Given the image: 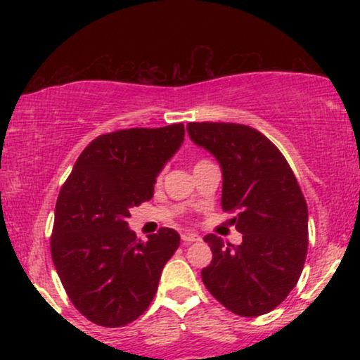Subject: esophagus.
Returning <instances> with one entry per match:
<instances>
[{
    "mask_svg": "<svg viewBox=\"0 0 360 360\" xmlns=\"http://www.w3.org/2000/svg\"><path fill=\"white\" fill-rule=\"evenodd\" d=\"M181 238H183L184 243H191V242H198L201 240V237L198 233H193V232H184L181 235Z\"/></svg>",
    "mask_w": 360,
    "mask_h": 360,
    "instance_id": "obj_1",
    "label": "esophagus"
}]
</instances>
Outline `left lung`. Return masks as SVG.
Here are the masks:
<instances>
[{
    "mask_svg": "<svg viewBox=\"0 0 360 360\" xmlns=\"http://www.w3.org/2000/svg\"><path fill=\"white\" fill-rule=\"evenodd\" d=\"M189 139L218 160L221 206L237 212L240 245L206 235L213 252L201 279L226 309L266 315L298 283L308 252V206L279 148L242 123H189Z\"/></svg>",
    "mask_w": 360,
    "mask_h": 360,
    "instance_id": "8db88e82",
    "label": "left lung"
}]
</instances>
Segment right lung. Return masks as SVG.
<instances>
[{
  "mask_svg": "<svg viewBox=\"0 0 360 360\" xmlns=\"http://www.w3.org/2000/svg\"><path fill=\"white\" fill-rule=\"evenodd\" d=\"M183 142V123L101 135L82 150L62 186L52 260L72 304L93 323L123 326L154 300L181 237L160 229L143 242L127 220L130 208L154 196L157 176Z\"/></svg>",
  "mask_w": 360,
  "mask_h": 360,
  "instance_id": "1",
  "label": "right lung"
}]
</instances>
